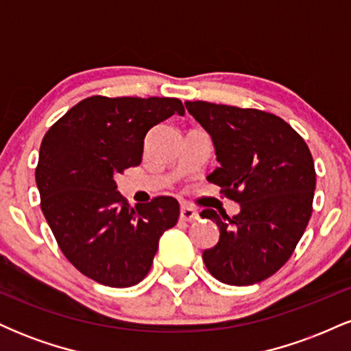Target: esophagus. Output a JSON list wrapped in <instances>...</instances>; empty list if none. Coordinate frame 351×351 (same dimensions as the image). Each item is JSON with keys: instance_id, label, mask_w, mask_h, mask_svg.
I'll use <instances>...</instances> for the list:
<instances>
[{"instance_id": "1", "label": "esophagus", "mask_w": 351, "mask_h": 351, "mask_svg": "<svg viewBox=\"0 0 351 351\" xmlns=\"http://www.w3.org/2000/svg\"><path fill=\"white\" fill-rule=\"evenodd\" d=\"M199 217L198 211L196 209H193L191 206H181L180 209V219L181 221H188V223H193V221H196Z\"/></svg>"}]
</instances>
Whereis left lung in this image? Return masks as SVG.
Instances as JSON below:
<instances>
[{
  "label": "left lung",
  "mask_w": 351,
  "mask_h": 351,
  "mask_svg": "<svg viewBox=\"0 0 351 351\" xmlns=\"http://www.w3.org/2000/svg\"><path fill=\"white\" fill-rule=\"evenodd\" d=\"M211 136L219 167L206 180L239 203L236 216L204 209L219 241L203 252L213 277L229 285L267 279L289 261L307 228L315 167L307 143L280 117L209 102H184Z\"/></svg>",
  "instance_id": "obj_1"
}]
</instances>
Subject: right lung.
Masks as SVG:
<instances>
[{
  "instance_id": "1",
  "label": "right lung",
  "mask_w": 351,
  "mask_h": 351,
  "mask_svg": "<svg viewBox=\"0 0 351 351\" xmlns=\"http://www.w3.org/2000/svg\"><path fill=\"white\" fill-rule=\"evenodd\" d=\"M173 114H184L178 99L94 95L44 135L36 168L41 209L60 251L88 279L108 287L138 284L160 236L178 221L171 196L132 208L115 183V175L142 163L148 130Z\"/></svg>"
}]
</instances>
